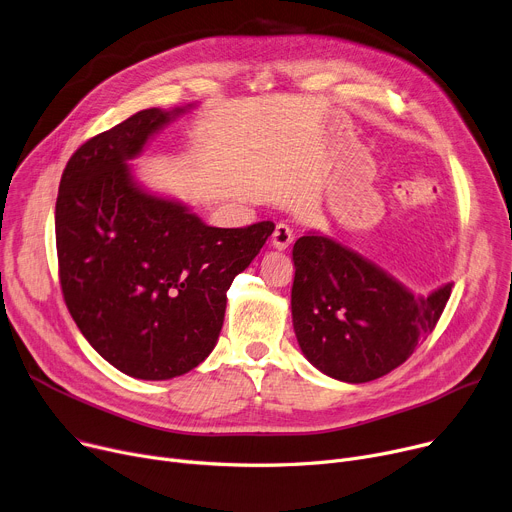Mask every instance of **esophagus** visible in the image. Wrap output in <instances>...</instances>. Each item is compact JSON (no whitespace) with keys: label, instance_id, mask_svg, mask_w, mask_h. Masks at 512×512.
<instances>
[{"label":"esophagus","instance_id":"34e87169","mask_svg":"<svg viewBox=\"0 0 512 512\" xmlns=\"http://www.w3.org/2000/svg\"><path fill=\"white\" fill-rule=\"evenodd\" d=\"M292 230H290V226L288 224H276V228H274V234H271V245H274V249H278V251H284V249H288L290 245H292Z\"/></svg>","mask_w":512,"mask_h":512}]
</instances>
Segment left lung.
<instances>
[{
	"mask_svg": "<svg viewBox=\"0 0 512 512\" xmlns=\"http://www.w3.org/2000/svg\"><path fill=\"white\" fill-rule=\"evenodd\" d=\"M292 325L315 368L344 383H368L410 358L426 339L453 284L414 294L379 265L319 232L294 243Z\"/></svg>",
	"mask_w": 512,
	"mask_h": 512,
	"instance_id": "8db88e82",
	"label": "left lung"
}]
</instances>
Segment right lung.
I'll return each instance as SVG.
<instances>
[{
    "label": "right lung",
    "mask_w": 512,
    "mask_h": 512,
    "mask_svg": "<svg viewBox=\"0 0 512 512\" xmlns=\"http://www.w3.org/2000/svg\"><path fill=\"white\" fill-rule=\"evenodd\" d=\"M193 105L146 109L67 162L55 203L59 280L88 344L127 377L168 381L214 350L232 280L274 222L214 228L142 187L129 160Z\"/></svg>",
    "instance_id": "add662e5"
}]
</instances>
